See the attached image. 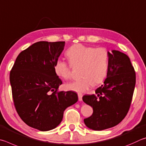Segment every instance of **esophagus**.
Segmentation results:
<instances>
[{
  "label": "esophagus",
  "instance_id": "34e87169",
  "mask_svg": "<svg viewBox=\"0 0 146 146\" xmlns=\"http://www.w3.org/2000/svg\"><path fill=\"white\" fill-rule=\"evenodd\" d=\"M78 99L79 101H82V97H83V95L80 93H78Z\"/></svg>",
  "mask_w": 146,
  "mask_h": 146
}]
</instances>
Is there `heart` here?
Instances as JSON below:
<instances>
[{
	"instance_id": "1",
	"label": "heart",
	"mask_w": 146,
	"mask_h": 146,
	"mask_svg": "<svg viewBox=\"0 0 146 146\" xmlns=\"http://www.w3.org/2000/svg\"><path fill=\"white\" fill-rule=\"evenodd\" d=\"M70 62L62 59L56 61L54 70L58 77L68 80L71 77L73 66H81L80 80L65 85L67 90L84 92L94 84L102 83L107 76L109 66V52L104 47L95 48L81 43L73 45L66 51Z\"/></svg>"
}]
</instances>
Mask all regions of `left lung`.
I'll return each mask as SVG.
<instances>
[{"instance_id":"1","label":"left lung","mask_w":146,"mask_h":146,"mask_svg":"<svg viewBox=\"0 0 146 146\" xmlns=\"http://www.w3.org/2000/svg\"><path fill=\"white\" fill-rule=\"evenodd\" d=\"M136 83V75L128 56L119 50L109 52V66L104 84L83 101L93 108V113L84 119L88 128L96 131L119 124L129 111Z\"/></svg>"}]
</instances>
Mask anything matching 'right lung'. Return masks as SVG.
Here are the masks:
<instances>
[{
	"mask_svg": "<svg viewBox=\"0 0 146 146\" xmlns=\"http://www.w3.org/2000/svg\"><path fill=\"white\" fill-rule=\"evenodd\" d=\"M65 43H35L19 54L10 72L17 113L27 125L40 131L57 127L65 110L78 100L74 92H58L62 81L55 74L54 66Z\"/></svg>",
	"mask_w": 146,
	"mask_h": 146,
	"instance_id": "obj_1",
	"label": "right lung"
}]
</instances>
